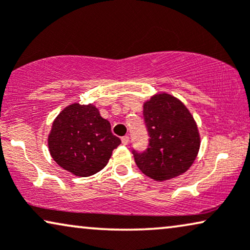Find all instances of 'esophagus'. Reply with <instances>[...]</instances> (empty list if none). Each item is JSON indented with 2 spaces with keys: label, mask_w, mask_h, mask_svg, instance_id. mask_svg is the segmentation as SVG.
I'll return each instance as SVG.
<instances>
[{
  "label": "esophagus",
  "mask_w": 250,
  "mask_h": 250,
  "mask_svg": "<svg viewBox=\"0 0 250 250\" xmlns=\"http://www.w3.org/2000/svg\"><path fill=\"white\" fill-rule=\"evenodd\" d=\"M128 141H129V138L127 137V135H125V137L122 138L123 145H128Z\"/></svg>",
  "instance_id": "esophagus-1"
}]
</instances>
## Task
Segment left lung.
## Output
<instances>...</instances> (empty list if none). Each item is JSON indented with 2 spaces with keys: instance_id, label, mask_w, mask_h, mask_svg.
<instances>
[{
  "instance_id": "8db88e82",
  "label": "left lung",
  "mask_w": 250,
  "mask_h": 250,
  "mask_svg": "<svg viewBox=\"0 0 250 250\" xmlns=\"http://www.w3.org/2000/svg\"><path fill=\"white\" fill-rule=\"evenodd\" d=\"M144 117L149 134L148 148L133 150L141 172L157 181L186 172L200 149V134L192 113L170 94H155L144 103Z\"/></svg>"
}]
</instances>
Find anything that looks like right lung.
<instances>
[{
  "instance_id": "1",
  "label": "right lung",
  "mask_w": 250,
  "mask_h": 250,
  "mask_svg": "<svg viewBox=\"0 0 250 250\" xmlns=\"http://www.w3.org/2000/svg\"><path fill=\"white\" fill-rule=\"evenodd\" d=\"M121 142L95 105L79 103L62 110L48 135L54 161L78 177H89L101 171Z\"/></svg>"
}]
</instances>
